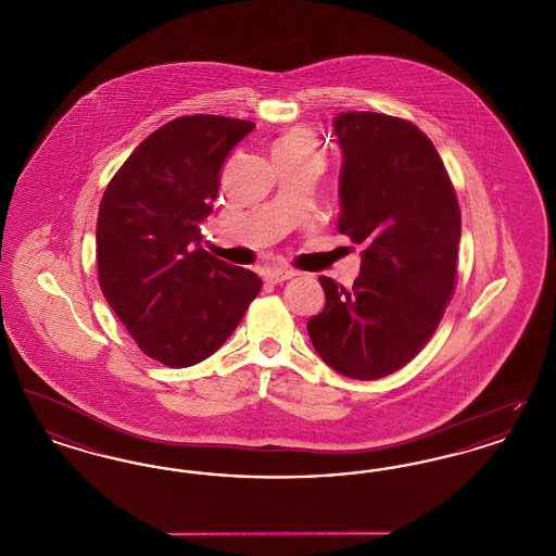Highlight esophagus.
<instances>
[{"label": "esophagus", "mask_w": 556, "mask_h": 556, "mask_svg": "<svg viewBox=\"0 0 556 556\" xmlns=\"http://www.w3.org/2000/svg\"><path fill=\"white\" fill-rule=\"evenodd\" d=\"M298 273L293 270V268H286V266H275V268H268L266 270V281H270V283H283V281H288L291 277H295Z\"/></svg>", "instance_id": "esophagus-1"}]
</instances>
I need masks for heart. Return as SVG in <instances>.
I'll return each instance as SVG.
<instances>
[{"mask_svg": "<svg viewBox=\"0 0 556 556\" xmlns=\"http://www.w3.org/2000/svg\"><path fill=\"white\" fill-rule=\"evenodd\" d=\"M273 154H311L318 156V141L315 132L308 127H291L290 131L283 132L275 146H273Z\"/></svg>", "mask_w": 556, "mask_h": 556, "instance_id": "1", "label": "heart"}]
</instances>
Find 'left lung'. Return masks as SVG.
I'll return each mask as SVG.
<instances>
[{"mask_svg":"<svg viewBox=\"0 0 556 556\" xmlns=\"http://www.w3.org/2000/svg\"><path fill=\"white\" fill-rule=\"evenodd\" d=\"M340 233L363 245L345 290L318 277L325 308L306 323L318 356L350 379L410 363L438 329L456 286L460 208L435 146L410 121L342 112Z\"/></svg>","mask_w":556,"mask_h":556,"instance_id":"obj_1","label":"left lung"}]
</instances>
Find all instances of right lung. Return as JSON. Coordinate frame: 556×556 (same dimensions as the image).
Instances as JSON below:
<instances>
[{
	"label": "right lung",
	"mask_w": 556,
	"mask_h": 556,
	"mask_svg": "<svg viewBox=\"0 0 556 556\" xmlns=\"http://www.w3.org/2000/svg\"><path fill=\"white\" fill-rule=\"evenodd\" d=\"M254 123L181 116L148 135L108 184L96 229L104 298L143 354L184 369L236 331L263 281L202 248L223 162Z\"/></svg>",
	"instance_id": "add662e5"
}]
</instances>
